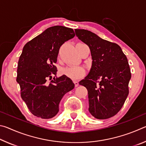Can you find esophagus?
I'll list each match as a JSON object with an SVG mask.
<instances>
[{
    "label": "esophagus",
    "instance_id": "obj_1",
    "mask_svg": "<svg viewBox=\"0 0 146 146\" xmlns=\"http://www.w3.org/2000/svg\"><path fill=\"white\" fill-rule=\"evenodd\" d=\"M73 82H74V84H75V87H77V86H78L79 84H78V82H77V81L75 80V81H73Z\"/></svg>",
    "mask_w": 146,
    "mask_h": 146
}]
</instances>
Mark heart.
Segmentation results:
<instances>
[{
    "instance_id": "b5f03b06",
    "label": "heart",
    "mask_w": 146,
    "mask_h": 146,
    "mask_svg": "<svg viewBox=\"0 0 146 146\" xmlns=\"http://www.w3.org/2000/svg\"><path fill=\"white\" fill-rule=\"evenodd\" d=\"M60 72L72 80H76L84 75L85 70L81 67H67L62 69Z\"/></svg>"
}]
</instances>
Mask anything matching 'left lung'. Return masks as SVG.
I'll use <instances>...</instances> for the list:
<instances>
[{
    "mask_svg": "<svg viewBox=\"0 0 146 146\" xmlns=\"http://www.w3.org/2000/svg\"><path fill=\"white\" fill-rule=\"evenodd\" d=\"M92 56L88 75L79 82L88 92L89 111L97 119H107L121 110L129 94L131 77L129 63L120 47L86 29H75Z\"/></svg>",
    "mask_w": 146,
    "mask_h": 146,
    "instance_id": "obj_1",
    "label": "left lung"
}]
</instances>
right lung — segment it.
Wrapping results in <instances>:
<instances>
[{
  "mask_svg": "<svg viewBox=\"0 0 146 146\" xmlns=\"http://www.w3.org/2000/svg\"><path fill=\"white\" fill-rule=\"evenodd\" d=\"M73 29L55 26L46 29L24 46L17 67V82L21 95L36 117L49 119L57 114L59 104L66 93L75 87L66 75H56L55 63L60 46L75 36ZM51 81L49 83L48 80Z\"/></svg>",
  "mask_w": 146,
  "mask_h": 146,
  "instance_id": "1",
  "label": "right lung"
}]
</instances>
